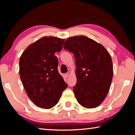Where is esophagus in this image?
Listing matches in <instances>:
<instances>
[{"mask_svg":"<svg viewBox=\"0 0 135 135\" xmlns=\"http://www.w3.org/2000/svg\"><path fill=\"white\" fill-rule=\"evenodd\" d=\"M65 77H69V76H70V73H65Z\"/></svg>","mask_w":135,"mask_h":135,"instance_id":"esophagus-1","label":"esophagus"}]
</instances>
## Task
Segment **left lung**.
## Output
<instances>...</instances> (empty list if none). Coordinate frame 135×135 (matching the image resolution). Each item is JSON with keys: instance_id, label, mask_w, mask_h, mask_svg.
Returning a JSON list of instances; mask_svg holds the SVG:
<instances>
[{"instance_id": "8db88e82", "label": "left lung", "mask_w": 135, "mask_h": 135, "mask_svg": "<svg viewBox=\"0 0 135 135\" xmlns=\"http://www.w3.org/2000/svg\"><path fill=\"white\" fill-rule=\"evenodd\" d=\"M64 48L75 58L77 83L73 92L77 100L86 108L98 107L105 99L113 80L110 54L101 44L84 36L68 38Z\"/></svg>"}]
</instances>
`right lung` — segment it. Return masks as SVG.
Instances as JSON below:
<instances>
[{"instance_id":"add662e5","label":"right lung","mask_w":135,"mask_h":135,"mask_svg":"<svg viewBox=\"0 0 135 135\" xmlns=\"http://www.w3.org/2000/svg\"><path fill=\"white\" fill-rule=\"evenodd\" d=\"M64 38L45 36L30 45L20 58V76L28 98L38 107L50 109L67 87L58 71L54 54L62 49Z\"/></svg>"}]
</instances>
